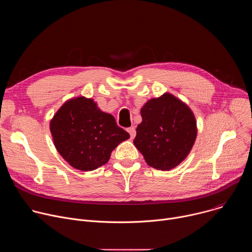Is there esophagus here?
Instances as JSON below:
<instances>
[{
  "label": "esophagus",
  "mask_w": 252,
  "mask_h": 252,
  "mask_svg": "<svg viewBox=\"0 0 252 252\" xmlns=\"http://www.w3.org/2000/svg\"><path fill=\"white\" fill-rule=\"evenodd\" d=\"M127 131H128V133L130 134V137H131V138H133V137L135 136V128H134L133 126L128 127V128H127Z\"/></svg>",
  "instance_id": "34e87169"
}]
</instances>
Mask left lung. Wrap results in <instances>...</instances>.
Wrapping results in <instances>:
<instances>
[{
    "instance_id": "left-lung-1",
    "label": "left lung",
    "mask_w": 252,
    "mask_h": 252,
    "mask_svg": "<svg viewBox=\"0 0 252 252\" xmlns=\"http://www.w3.org/2000/svg\"><path fill=\"white\" fill-rule=\"evenodd\" d=\"M141 123L133 143L146 162L159 170H170L189 155L197 135L190 107L170 93L149 99L141 106Z\"/></svg>"
}]
</instances>
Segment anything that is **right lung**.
Segmentation results:
<instances>
[{"instance_id": "add662e5", "label": "right lung", "mask_w": 252, "mask_h": 252, "mask_svg": "<svg viewBox=\"0 0 252 252\" xmlns=\"http://www.w3.org/2000/svg\"><path fill=\"white\" fill-rule=\"evenodd\" d=\"M50 130L59 154L82 171L105 164L112 152L129 138L111 114L103 113L93 98L83 95L63 103L50 122Z\"/></svg>"}]
</instances>
